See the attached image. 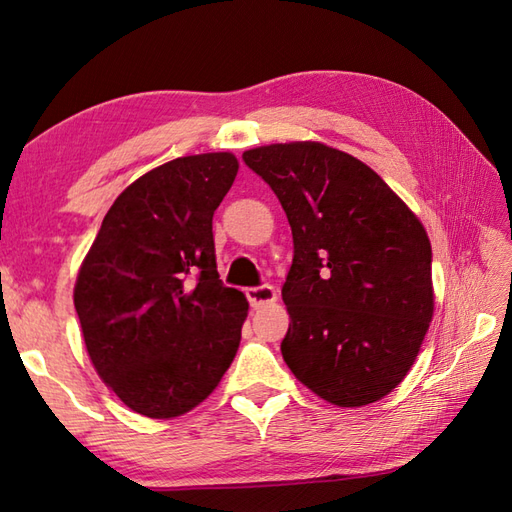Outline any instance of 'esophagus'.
Returning <instances> with one entry per match:
<instances>
[{"instance_id":"34e87169","label":"esophagus","mask_w":512,"mask_h":512,"mask_svg":"<svg viewBox=\"0 0 512 512\" xmlns=\"http://www.w3.org/2000/svg\"><path fill=\"white\" fill-rule=\"evenodd\" d=\"M246 297L250 301V306H266V303H273L277 299V292L270 284H262V286H253L246 290Z\"/></svg>"}]
</instances>
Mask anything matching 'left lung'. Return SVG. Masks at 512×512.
I'll use <instances>...</instances> for the list:
<instances>
[{"instance_id":"8db88e82","label":"left lung","mask_w":512,"mask_h":512,"mask_svg":"<svg viewBox=\"0 0 512 512\" xmlns=\"http://www.w3.org/2000/svg\"><path fill=\"white\" fill-rule=\"evenodd\" d=\"M284 206L292 266L281 354L339 407L387 396L407 376L433 317L431 242L409 206L361 160L323 143L244 151Z\"/></svg>"}]
</instances>
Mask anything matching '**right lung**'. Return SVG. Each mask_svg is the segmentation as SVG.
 I'll return each mask as SVG.
<instances>
[{"mask_svg":"<svg viewBox=\"0 0 512 512\" xmlns=\"http://www.w3.org/2000/svg\"><path fill=\"white\" fill-rule=\"evenodd\" d=\"M233 154L165 162L118 195L74 286L94 369L129 409L176 418L211 394L237 354L248 301L217 275L213 213Z\"/></svg>","mask_w":512,"mask_h":512,"instance_id":"1","label":"right lung"}]
</instances>
